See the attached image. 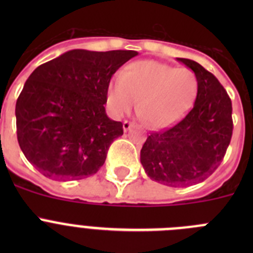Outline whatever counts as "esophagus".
<instances>
[{
  "label": "esophagus",
  "instance_id": "obj_1",
  "mask_svg": "<svg viewBox=\"0 0 253 253\" xmlns=\"http://www.w3.org/2000/svg\"><path fill=\"white\" fill-rule=\"evenodd\" d=\"M131 126H134V124H133V123H130V122H126V120H125V122L123 123V130H124V131H128L129 129L131 128Z\"/></svg>",
  "mask_w": 253,
  "mask_h": 253
}]
</instances>
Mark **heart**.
<instances>
[{"label": "heart", "instance_id": "obj_1", "mask_svg": "<svg viewBox=\"0 0 253 253\" xmlns=\"http://www.w3.org/2000/svg\"><path fill=\"white\" fill-rule=\"evenodd\" d=\"M198 93V80L189 68L157 60H138L128 64L106 90L107 106L115 116L138 110L149 126L169 128L180 122Z\"/></svg>", "mask_w": 253, "mask_h": 253}]
</instances>
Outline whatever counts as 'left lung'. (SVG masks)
Listing matches in <instances>:
<instances>
[{
	"mask_svg": "<svg viewBox=\"0 0 253 253\" xmlns=\"http://www.w3.org/2000/svg\"><path fill=\"white\" fill-rule=\"evenodd\" d=\"M195 73L194 107L175 126L152 133L140 151L147 176L171 187H186L209 177L222 162L232 138V102L214 75L195 60L177 58Z\"/></svg>",
	"mask_w": 253,
	"mask_h": 253,
	"instance_id": "obj_1",
	"label": "left lung"
}]
</instances>
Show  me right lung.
<instances>
[{
  "instance_id": "add662e5",
  "label": "right lung",
  "mask_w": 253,
  "mask_h": 253,
  "mask_svg": "<svg viewBox=\"0 0 253 253\" xmlns=\"http://www.w3.org/2000/svg\"><path fill=\"white\" fill-rule=\"evenodd\" d=\"M138 53L73 49L38 67L16 101L17 140L51 180H82L101 169L122 122L105 111L114 73Z\"/></svg>"
}]
</instances>
